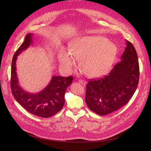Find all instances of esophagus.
I'll return each instance as SVG.
<instances>
[{
	"label": "esophagus",
	"mask_w": 151,
	"mask_h": 151,
	"mask_svg": "<svg viewBox=\"0 0 151 151\" xmlns=\"http://www.w3.org/2000/svg\"><path fill=\"white\" fill-rule=\"evenodd\" d=\"M79 83L83 85H85V84H86V82L83 80H79Z\"/></svg>",
	"instance_id": "1"
}]
</instances>
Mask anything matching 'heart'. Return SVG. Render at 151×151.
I'll list each match as a JSON object with an SVG mask.
<instances>
[{"label": "heart", "instance_id": "obj_1", "mask_svg": "<svg viewBox=\"0 0 151 151\" xmlns=\"http://www.w3.org/2000/svg\"><path fill=\"white\" fill-rule=\"evenodd\" d=\"M68 53L73 58L79 60L80 68L84 74L97 77L110 70L116 56L117 48L103 36H83L75 38L69 43ZM69 54L62 51L58 56L59 61L67 68L74 63Z\"/></svg>", "mask_w": 151, "mask_h": 151}]
</instances>
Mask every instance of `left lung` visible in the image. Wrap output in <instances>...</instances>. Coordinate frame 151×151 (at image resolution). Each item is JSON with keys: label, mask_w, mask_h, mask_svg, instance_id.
Masks as SVG:
<instances>
[{"label": "left lung", "mask_w": 151, "mask_h": 151, "mask_svg": "<svg viewBox=\"0 0 151 151\" xmlns=\"http://www.w3.org/2000/svg\"><path fill=\"white\" fill-rule=\"evenodd\" d=\"M121 61L108 75L86 85V103L91 111L106 115L119 109L132 98L138 86L139 64L136 50L129 41Z\"/></svg>", "instance_id": "left-lung-1"}]
</instances>
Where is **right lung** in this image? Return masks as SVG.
Listing matches in <instances>:
<instances>
[{"instance_id":"1","label":"right lung","mask_w":151,"mask_h":151,"mask_svg":"<svg viewBox=\"0 0 151 151\" xmlns=\"http://www.w3.org/2000/svg\"><path fill=\"white\" fill-rule=\"evenodd\" d=\"M32 33L26 36L24 42L13 56L11 67V87L16 101L27 111L34 115L48 118L61 110L65 104V93L73 81L72 76L67 77L53 76L49 84L38 93L26 92L19 85L16 72L17 56L28 48L32 42Z\"/></svg>"}]
</instances>
